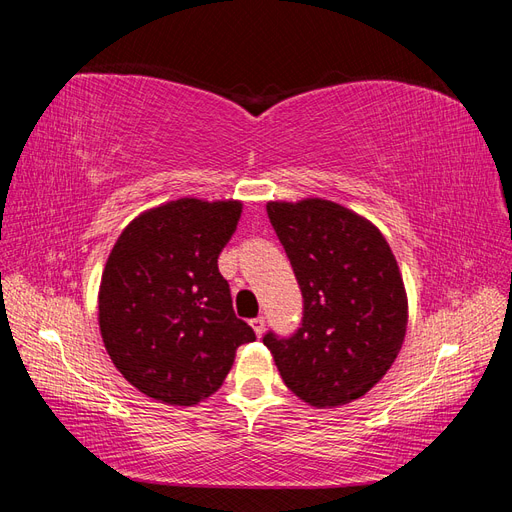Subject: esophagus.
<instances>
[{
    "instance_id": "1",
    "label": "esophagus",
    "mask_w": 512,
    "mask_h": 512,
    "mask_svg": "<svg viewBox=\"0 0 512 512\" xmlns=\"http://www.w3.org/2000/svg\"><path fill=\"white\" fill-rule=\"evenodd\" d=\"M250 324H252V329H254V333H256L258 337H260L262 333H265V318H262V316L250 320Z\"/></svg>"
}]
</instances>
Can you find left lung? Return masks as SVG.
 Listing matches in <instances>:
<instances>
[{"label":"left lung","instance_id":"obj_1","mask_svg":"<svg viewBox=\"0 0 512 512\" xmlns=\"http://www.w3.org/2000/svg\"><path fill=\"white\" fill-rule=\"evenodd\" d=\"M269 220L303 292L301 329L265 346L288 389L314 408L363 397L395 363L408 294L382 232L333 200H271Z\"/></svg>","mask_w":512,"mask_h":512}]
</instances>
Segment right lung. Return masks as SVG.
<instances>
[{
	"label": "right lung",
	"mask_w": 512,
	"mask_h": 512,
	"mask_svg": "<svg viewBox=\"0 0 512 512\" xmlns=\"http://www.w3.org/2000/svg\"><path fill=\"white\" fill-rule=\"evenodd\" d=\"M241 200L177 198L143 211L108 254L98 322L113 365L168 406H196L226 380L256 335L232 309L218 256L237 230Z\"/></svg>",
	"instance_id": "1"
}]
</instances>
